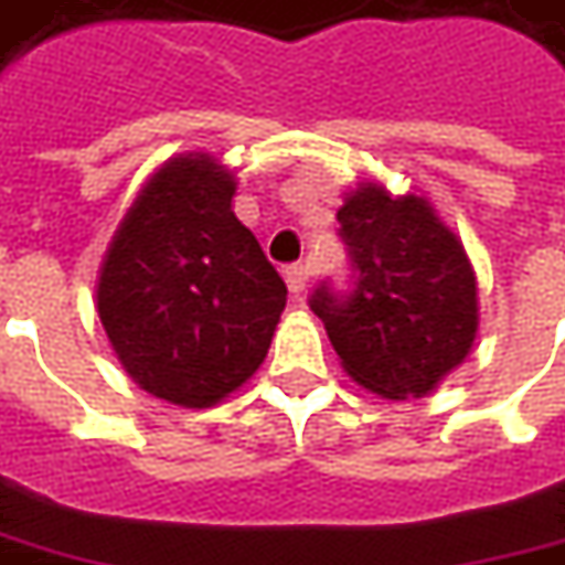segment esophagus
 <instances>
[{
    "label": "esophagus",
    "instance_id": "1",
    "mask_svg": "<svg viewBox=\"0 0 565 565\" xmlns=\"http://www.w3.org/2000/svg\"><path fill=\"white\" fill-rule=\"evenodd\" d=\"M282 276H286V286H289V291H295V295H301V291L308 289V279H310L308 264H289V267L282 270Z\"/></svg>",
    "mask_w": 565,
    "mask_h": 565
}]
</instances>
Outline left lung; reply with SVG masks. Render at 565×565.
I'll return each mask as SVG.
<instances>
[{
  "mask_svg": "<svg viewBox=\"0 0 565 565\" xmlns=\"http://www.w3.org/2000/svg\"><path fill=\"white\" fill-rule=\"evenodd\" d=\"M354 282H320L323 320L351 380L392 401L423 397L467 361L479 329L476 274L460 238L419 195L363 183L339 207Z\"/></svg>",
  "mask_w": 565,
  "mask_h": 565,
  "instance_id": "8db88e82",
  "label": "left lung"
}]
</instances>
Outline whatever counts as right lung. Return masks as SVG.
I'll list each match as a JSON object with an SVG mask.
<instances>
[{
  "label": "right lung",
  "mask_w": 565,
  "mask_h": 565,
  "mask_svg": "<svg viewBox=\"0 0 565 565\" xmlns=\"http://www.w3.org/2000/svg\"><path fill=\"white\" fill-rule=\"evenodd\" d=\"M233 173L173 158L142 185L98 270V320L149 395L211 407L255 373L286 282L233 214Z\"/></svg>",
  "instance_id": "obj_1"
}]
</instances>
